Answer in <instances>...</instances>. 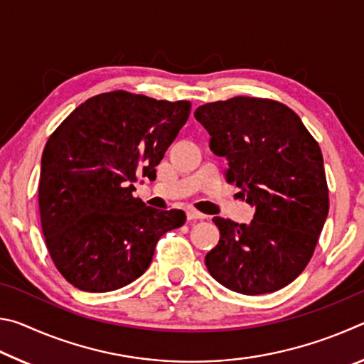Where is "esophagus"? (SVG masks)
<instances>
[{
	"instance_id": "34e87169",
	"label": "esophagus",
	"mask_w": 364,
	"mask_h": 364,
	"mask_svg": "<svg viewBox=\"0 0 364 364\" xmlns=\"http://www.w3.org/2000/svg\"><path fill=\"white\" fill-rule=\"evenodd\" d=\"M186 217H188V220H202V218H205V215L194 210V208H189V210L186 212Z\"/></svg>"
}]
</instances>
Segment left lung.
Returning a JSON list of instances; mask_svg holds the SVG:
<instances>
[{
    "mask_svg": "<svg viewBox=\"0 0 364 364\" xmlns=\"http://www.w3.org/2000/svg\"><path fill=\"white\" fill-rule=\"evenodd\" d=\"M210 149L226 157V180L255 207L250 223L220 217L208 273L244 295L269 294L297 278L315 252L329 212L323 154L284 104L237 96L197 107Z\"/></svg>",
    "mask_w": 364,
    "mask_h": 364,
    "instance_id": "left-lung-1",
    "label": "left lung"
}]
</instances>
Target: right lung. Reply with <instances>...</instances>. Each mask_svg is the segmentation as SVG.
Masks as SVG:
<instances>
[{"instance_id": "obj_1", "label": "right lung", "mask_w": 364, "mask_h": 364, "mask_svg": "<svg viewBox=\"0 0 364 364\" xmlns=\"http://www.w3.org/2000/svg\"><path fill=\"white\" fill-rule=\"evenodd\" d=\"M191 112L189 101L112 91L90 97L49 136L41 157L43 234L59 273L85 292H110L138 279L183 210H157L133 197Z\"/></svg>"}]
</instances>
